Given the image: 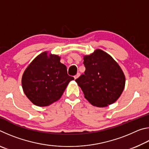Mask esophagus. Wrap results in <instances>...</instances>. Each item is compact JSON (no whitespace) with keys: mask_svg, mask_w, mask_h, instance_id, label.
Returning a JSON list of instances; mask_svg holds the SVG:
<instances>
[{"mask_svg":"<svg viewBox=\"0 0 149 149\" xmlns=\"http://www.w3.org/2000/svg\"><path fill=\"white\" fill-rule=\"evenodd\" d=\"M80 76V74H79V73H77V74H76V75H75V76H74V78H75V79H77V78H78V77H79Z\"/></svg>","mask_w":149,"mask_h":149,"instance_id":"obj_1","label":"esophagus"}]
</instances>
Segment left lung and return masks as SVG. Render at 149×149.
Instances as JSON below:
<instances>
[{
    "label": "left lung",
    "mask_w": 149,
    "mask_h": 149,
    "mask_svg": "<svg viewBox=\"0 0 149 149\" xmlns=\"http://www.w3.org/2000/svg\"><path fill=\"white\" fill-rule=\"evenodd\" d=\"M84 74L75 79L85 98L91 104L104 107L120 97L125 87V79L118 63L109 54L97 49L85 56Z\"/></svg>",
    "instance_id": "obj_1"
}]
</instances>
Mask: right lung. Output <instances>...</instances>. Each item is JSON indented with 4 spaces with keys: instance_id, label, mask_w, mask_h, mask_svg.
<instances>
[{
    "instance_id": "right-lung-1",
    "label": "right lung",
    "mask_w": 149,
    "mask_h": 149,
    "mask_svg": "<svg viewBox=\"0 0 149 149\" xmlns=\"http://www.w3.org/2000/svg\"><path fill=\"white\" fill-rule=\"evenodd\" d=\"M60 58L42 52L25 70L22 84L27 97L39 107H47L58 100L74 77L67 74Z\"/></svg>"
}]
</instances>
